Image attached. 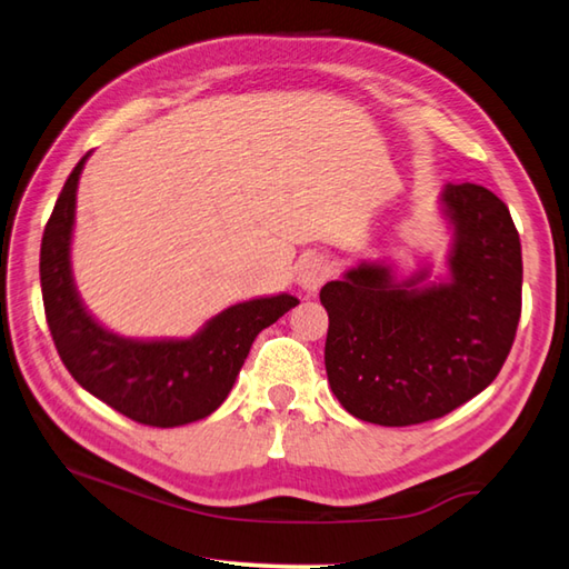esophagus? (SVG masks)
<instances>
[{
  "label": "esophagus",
  "mask_w": 569,
  "mask_h": 569,
  "mask_svg": "<svg viewBox=\"0 0 569 569\" xmlns=\"http://www.w3.org/2000/svg\"><path fill=\"white\" fill-rule=\"evenodd\" d=\"M330 278V261L320 257V253H310L298 266V286L303 288L308 296L318 293L322 283Z\"/></svg>",
  "instance_id": "obj_1"
}]
</instances>
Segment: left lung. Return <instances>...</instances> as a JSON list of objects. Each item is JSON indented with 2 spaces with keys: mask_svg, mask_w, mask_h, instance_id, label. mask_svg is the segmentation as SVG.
<instances>
[{
  "mask_svg": "<svg viewBox=\"0 0 569 569\" xmlns=\"http://www.w3.org/2000/svg\"><path fill=\"white\" fill-rule=\"evenodd\" d=\"M455 229L450 276L396 281L359 263L322 286L330 316L325 369L347 413L386 428L418 426L467 403L497 379L521 318L523 261L511 212L491 190L447 183Z\"/></svg>",
  "mask_w": 569,
  "mask_h": 569,
  "instance_id": "1",
  "label": "left lung"
}]
</instances>
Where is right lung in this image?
<instances>
[{
    "label": "right lung",
    "mask_w": 569,
    "mask_h": 569,
    "mask_svg": "<svg viewBox=\"0 0 569 569\" xmlns=\"http://www.w3.org/2000/svg\"><path fill=\"white\" fill-rule=\"evenodd\" d=\"M88 156L72 168L41 241L46 322L70 377L119 413L151 428H176L208 418L232 391L257 335L298 298L281 293L247 300L214 316L190 340H127L84 310L72 283L70 237L76 192Z\"/></svg>",
    "instance_id": "add662e5"
}]
</instances>
